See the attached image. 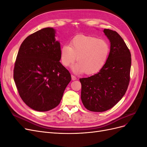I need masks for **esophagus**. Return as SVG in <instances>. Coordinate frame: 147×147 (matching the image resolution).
<instances>
[{"mask_svg":"<svg viewBox=\"0 0 147 147\" xmlns=\"http://www.w3.org/2000/svg\"><path fill=\"white\" fill-rule=\"evenodd\" d=\"M71 77H72V80H77L76 77L74 76V75H71Z\"/></svg>","mask_w":147,"mask_h":147,"instance_id":"1","label":"esophagus"}]
</instances>
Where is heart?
<instances>
[{"mask_svg":"<svg viewBox=\"0 0 147 147\" xmlns=\"http://www.w3.org/2000/svg\"><path fill=\"white\" fill-rule=\"evenodd\" d=\"M110 54V46L104 40L84 35L74 37L69 45H64L60 50L62 64L65 67L72 64L76 73L95 74L104 67Z\"/></svg>","mask_w":147,"mask_h":147,"instance_id":"1","label":"heart"}]
</instances>
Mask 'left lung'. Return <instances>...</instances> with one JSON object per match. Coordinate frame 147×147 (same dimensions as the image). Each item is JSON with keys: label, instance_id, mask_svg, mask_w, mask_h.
<instances>
[{"label": "left lung", "instance_id": "left-lung-1", "mask_svg": "<svg viewBox=\"0 0 147 147\" xmlns=\"http://www.w3.org/2000/svg\"><path fill=\"white\" fill-rule=\"evenodd\" d=\"M104 32L110 42L107 61L97 74L80 78L82 103L91 112H102L112 109L125 94L130 80L129 50L116 31L104 29Z\"/></svg>", "mask_w": 147, "mask_h": 147}]
</instances>
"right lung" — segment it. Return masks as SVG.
<instances>
[{
	"label": "right lung",
	"mask_w": 147,
	"mask_h": 147,
	"mask_svg": "<svg viewBox=\"0 0 147 147\" xmlns=\"http://www.w3.org/2000/svg\"><path fill=\"white\" fill-rule=\"evenodd\" d=\"M52 28L26 38L19 49L13 78L22 100L30 108L46 112L58 105L71 80L59 61L60 43Z\"/></svg>",
	"instance_id": "1"
}]
</instances>
